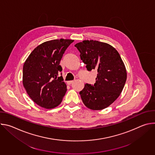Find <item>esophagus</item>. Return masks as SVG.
<instances>
[{
	"label": "esophagus",
	"instance_id": "obj_1",
	"mask_svg": "<svg viewBox=\"0 0 155 155\" xmlns=\"http://www.w3.org/2000/svg\"><path fill=\"white\" fill-rule=\"evenodd\" d=\"M74 82V81H68V84H72Z\"/></svg>",
	"mask_w": 155,
	"mask_h": 155
}]
</instances>
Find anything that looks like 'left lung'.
I'll return each mask as SVG.
<instances>
[{
  "label": "left lung",
  "instance_id": "1",
  "mask_svg": "<svg viewBox=\"0 0 155 155\" xmlns=\"http://www.w3.org/2000/svg\"><path fill=\"white\" fill-rule=\"evenodd\" d=\"M88 71H97L94 85L85 84L80 92L88 108L100 110L111 105L120 95L127 72L118 52L112 46L96 40H83L75 45Z\"/></svg>",
  "mask_w": 155,
  "mask_h": 155
}]
</instances>
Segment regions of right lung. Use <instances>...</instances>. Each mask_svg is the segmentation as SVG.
<instances>
[{
  "label": "right lung",
  "instance_id": "1",
  "mask_svg": "<svg viewBox=\"0 0 155 155\" xmlns=\"http://www.w3.org/2000/svg\"><path fill=\"white\" fill-rule=\"evenodd\" d=\"M73 40H52L37 47L26 60L23 83L31 99L47 109L58 106L67 91V86L59 76V65L66 49ZM61 75L62 74L61 73Z\"/></svg>",
  "mask_w": 155,
  "mask_h": 155
}]
</instances>
